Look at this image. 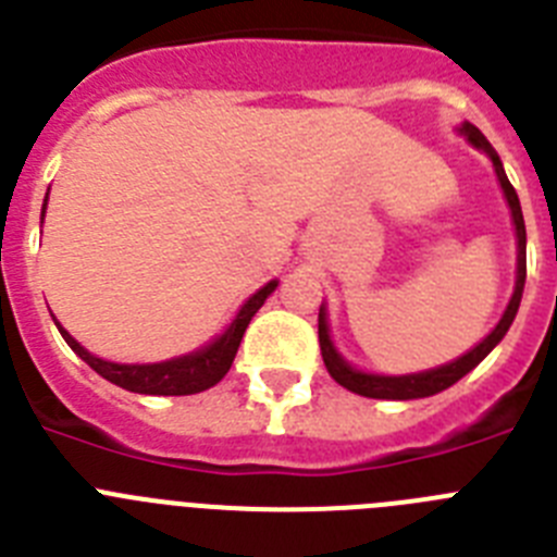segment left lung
<instances>
[{"label":"left lung","mask_w":557,"mask_h":557,"mask_svg":"<svg viewBox=\"0 0 557 557\" xmlns=\"http://www.w3.org/2000/svg\"><path fill=\"white\" fill-rule=\"evenodd\" d=\"M457 133L466 139V145L480 150L482 156L494 164L496 181H499L505 203H508L510 209V220H513V234H516L513 295H510V301L508 307H505V312H502L499 323H496V326L491 329V332L485 334L474 348H469L466 354L451 359V362H444V366L426 368V371H416V373H373V371H362V368L351 366V362L337 351V346H334L332 329H329V309L326 304H321V314H318V339H321V354H323V362H326V371L332 373V379L337 382V385L357 393V396L396 398V401H407V398H426L446 391V387H451L455 382H460L466 373L474 371L482 359L488 357V354L499 346L502 337L508 334L510 323H513L516 312H519L521 293H524V278H528V231H524V218H521L519 195H516V189L510 186L508 175H505V166H502V159L496 156L491 141L485 139L474 125H469V122H462V125L457 127Z\"/></svg>","instance_id":"obj_1"}]
</instances>
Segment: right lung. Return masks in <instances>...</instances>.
<instances>
[{"label":"right lung","mask_w":557,"mask_h":557,"mask_svg":"<svg viewBox=\"0 0 557 557\" xmlns=\"http://www.w3.org/2000/svg\"><path fill=\"white\" fill-rule=\"evenodd\" d=\"M47 200L49 189L41 206V223L44 214H47ZM275 287H278V282L273 278V282H268L264 287L256 289L248 301L236 309L234 321L225 326V332L218 334L214 339H209L206 346L195 348V351L189 354H181V357L161 359V362H111V359H102L97 357V354L88 351V348H83L55 318H52V321H55L61 337L66 339V346L72 348L86 366L95 368L102 379H108L111 385L131 393H145V396H191V393H203L209 391V387H214L220 379L228 373L250 318L262 309V304L275 293Z\"/></svg>","instance_id":"right-lung-1"}]
</instances>
